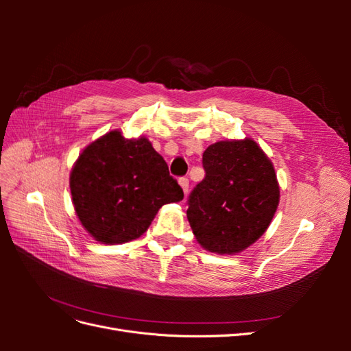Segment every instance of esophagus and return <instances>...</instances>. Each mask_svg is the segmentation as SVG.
I'll list each match as a JSON object with an SVG mask.
<instances>
[{"instance_id": "obj_1", "label": "esophagus", "mask_w": 351, "mask_h": 351, "mask_svg": "<svg viewBox=\"0 0 351 351\" xmlns=\"http://www.w3.org/2000/svg\"><path fill=\"white\" fill-rule=\"evenodd\" d=\"M178 183H180V186L183 187V192H184V193H187V192H189V178H186V177H180Z\"/></svg>"}]
</instances>
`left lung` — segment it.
Masks as SVG:
<instances>
[{
	"mask_svg": "<svg viewBox=\"0 0 351 351\" xmlns=\"http://www.w3.org/2000/svg\"><path fill=\"white\" fill-rule=\"evenodd\" d=\"M205 178L187 199V219L209 252L239 253L274 218L280 187L268 156L250 139L210 145L202 156Z\"/></svg>",
	"mask_w": 351,
	"mask_h": 351,
	"instance_id": "left-lung-1",
	"label": "left lung"
}]
</instances>
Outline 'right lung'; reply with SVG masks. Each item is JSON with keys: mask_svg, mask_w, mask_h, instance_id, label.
Here are the masks:
<instances>
[{"mask_svg": "<svg viewBox=\"0 0 351 351\" xmlns=\"http://www.w3.org/2000/svg\"><path fill=\"white\" fill-rule=\"evenodd\" d=\"M70 190L83 227L105 244L142 236L159 208L184 196L151 142L124 139L119 130L80 154L71 169Z\"/></svg>", "mask_w": 351, "mask_h": 351, "instance_id": "add662e5", "label": "right lung"}]
</instances>
